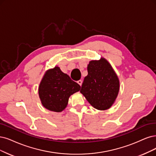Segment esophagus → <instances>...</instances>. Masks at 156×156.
I'll return each instance as SVG.
<instances>
[{
	"label": "esophagus",
	"instance_id": "1",
	"mask_svg": "<svg viewBox=\"0 0 156 156\" xmlns=\"http://www.w3.org/2000/svg\"><path fill=\"white\" fill-rule=\"evenodd\" d=\"M77 83L81 86L82 85V80H78V81L77 82Z\"/></svg>",
	"mask_w": 156,
	"mask_h": 156
}]
</instances>
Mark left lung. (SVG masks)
I'll list each match as a JSON object with an SVG mask.
<instances>
[{"instance_id": "left-lung-1", "label": "left lung", "mask_w": 156, "mask_h": 156, "mask_svg": "<svg viewBox=\"0 0 156 156\" xmlns=\"http://www.w3.org/2000/svg\"><path fill=\"white\" fill-rule=\"evenodd\" d=\"M81 93L90 104L98 110L111 107L118 96L119 82L111 66L105 58L92 60L87 66Z\"/></svg>"}]
</instances>
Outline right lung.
Here are the masks:
<instances>
[{
  "mask_svg": "<svg viewBox=\"0 0 156 156\" xmlns=\"http://www.w3.org/2000/svg\"><path fill=\"white\" fill-rule=\"evenodd\" d=\"M80 89L79 84L55 67L45 73L39 85L38 94L45 108L59 112L66 107L69 96Z\"/></svg>",
  "mask_w": 156,
  "mask_h": 156,
  "instance_id": "obj_1",
  "label": "right lung"
}]
</instances>
